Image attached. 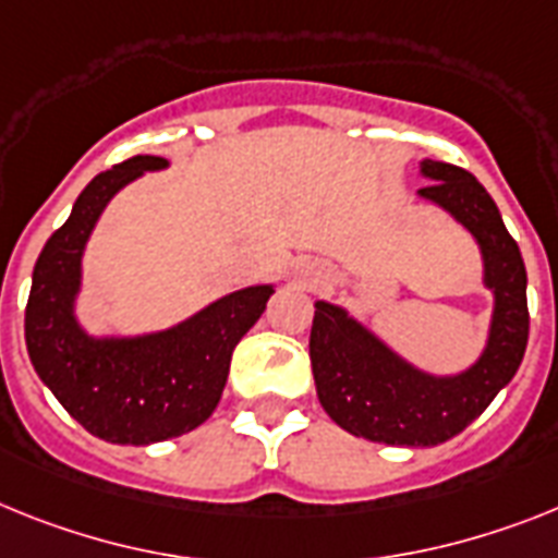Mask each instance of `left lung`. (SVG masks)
<instances>
[{
  "label": "left lung",
  "mask_w": 558,
  "mask_h": 558,
  "mask_svg": "<svg viewBox=\"0 0 558 558\" xmlns=\"http://www.w3.org/2000/svg\"><path fill=\"white\" fill-rule=\"evenodd\" d=\"M430 184L416 195L474 235L482 283L494 292L488 343L460 374H428L400 357L343 306L317 301L308 357L326 414L354 437L386 446L428 448L474 423L517 374L527 345V271L488 190L462 167L420 161Z\"/></svg>",
  "instance_id": "8db88e82"
}]
</instances>
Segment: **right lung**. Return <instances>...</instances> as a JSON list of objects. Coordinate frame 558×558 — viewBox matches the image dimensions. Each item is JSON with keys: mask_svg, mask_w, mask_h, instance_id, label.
I'll use <instances>...</instances> for the list:
<instances>
[{"mask_svg": "<svg viewBox=\"0 0 558 558\" xmlns=\"http://www.w3.org/2000/svg\"><path fill=\"white\" fill-rule=\"evenodd\" d=\"M158 156H135L98 172L48 238L33 266L25 343L41 383L78 425L116 446H149L207 423L223 395L238 340L264 315L275 287H246L163 331L93 337L76 317L82 257L112 195Z\"/></svg>", "mask_w": 558, "mask_h": 558, "instance_id": "add662e5", "label": "right lung"}]
</instances>
